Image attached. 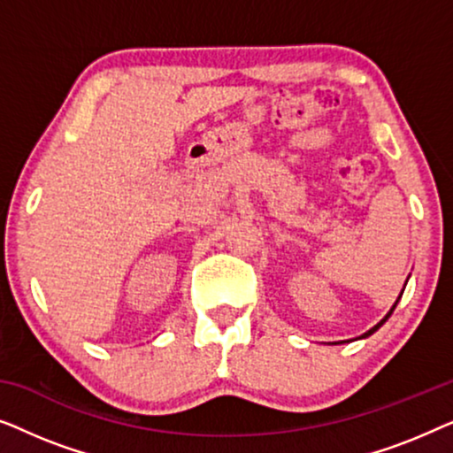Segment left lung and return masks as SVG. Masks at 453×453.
<instances>
[{"instance_id": "8db88e82", "label": "left lung", "mask_w": 453, "mask_h": 453, "mask_svg": "<svg viewBox=\"0 0 453 453\" xmlns=\"http://www.w3.org/2000/svg\"><path fill=\"white\" fill-rule=\"evenodd\" d=\"M402 293H404V290H402ZM400 296H402V295H400ZM400 296H398V301H400ZM398 301H395V303H394V307H392V309H389V313L386 315V318H383V319H381V321H380V324H377V326H373V327H371V330H369V332H365L361 338H367V336H371V334H373V332H377V330H380V327H381V326H383V324H386V321H388V318H389V315H392V311H394V309H395V305H398Z\"/></svg>"}]
</instances>
